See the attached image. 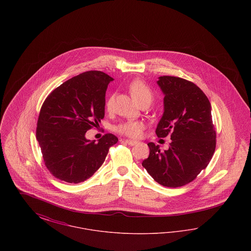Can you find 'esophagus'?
Here are the masks:
<instances>
[{
  "label": "esophagus",
  "instance_id": "obj_1",
  "mask_svg": "<svg viewBox=\"0 0 251 251\" xmlns=\"http://www.w3.org/2000/svg\"><path fill=\"white\" fill-rule=\"evenodd\" d=\"M123 142H125V143L128 144V145H130V146H134V145H136V144H137V141H133V140H128V139L124 140Z\"/></svg>",
  "mask_w": 251,
  "mask_h": 251
}]
</instances>
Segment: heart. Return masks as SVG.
Returning a JSON list of instances; mask_svg holds the SVG:
<instances>
[{"label": "heart", "instance_id": "b5f03b06", "mask_svg": "<svg viewBox=\"0 0 251 251\" xmlns=\"http://www.w3.org/2000/svg\"><path fill=\"white\" fill-rule=\"evenodd\" d=\"M129 91L133 99L139 103H151L153 99V92L151 87L142 80H133L129 84ZM115 97L111 96L106 102V108L110 110L114 103ZM145 125L139 120H126L116 126V131L120 134L128 136L130 138H138L143 132Z\"/></svg>", "mask_w": 251, "mask_h": 251}]
</instances>
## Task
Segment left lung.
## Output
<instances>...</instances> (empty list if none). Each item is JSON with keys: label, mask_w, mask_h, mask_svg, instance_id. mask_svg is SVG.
<instances>
[{"label": "left lung", "mask_w": 251, "mask_h": 251, "mask_svg": "<svg viewBox=\"0 0 251 251\" xmlns=\"http://www.w3.org/2000/svg\"><path fill=\"white\" fill-rule=\"evenodd\" d=\"M165 94V112L158 123L159 138L167 135V151L152 142L142 166L158 183L167 187L183 186L209 165L216 147V132L211 103L202 90L188 80L161 76L157 82Z\"/></svg>", "instance_id": "left-lung-1"}]
</instances>
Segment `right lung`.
Segmentation results:
<instances>
[{"label": "right lung", "instance_id": "add662e5", "mask_svg": "<svg viewBox=\"0 0 251 251\" xmlns=\"http://www.w3.org/2000/svg\"><path fill=\"white\" fill-rule=\"evenodd\" d=\"M114 79L100 71L81 73L52 90L36 123V139L44 164L55 178L79 183L103 164L109 149L119 141L112 133L98 143L84 137L104 118L105 92Z\"/></svg>", "mask_w": 251, "mask_h": 251}]
</instances>
